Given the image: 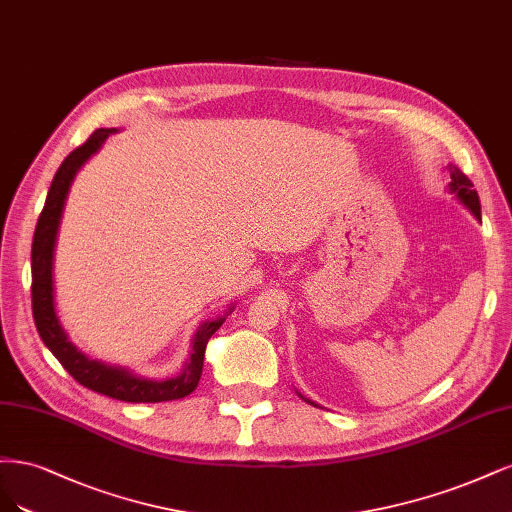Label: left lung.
<instances>
[{
	"label": "left lung",
	"instance_id": "obj_1",
	"mask_svg": "<svg viewBox=\"0 0 512 512\" xmlns=\"http://www.w3.org/2000/svg\"><path fill=\"white\" fill-rule=\"evenodd\" d=\"M449 187L459 197L461 204H464L474 214L476 219H481V200H478V193L472 189L474 185L470 183V178L461 170L453 168L451 170V185Z\"/></svg>",
	"mask_w": 512,
	"mask_h": 512
}]
</instances>
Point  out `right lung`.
I'll return each instance as SVG.
<instances>
[{
  "mask_svg": "<svg viewBox=\"0 0 512 512\" xmlns=\"http://www.w3.org/2000/svg\"><path fill=\"white\" fill-rule=\"evenodd\" d=\"M108 134H112V129H95L85 144L74 148V151L63 159L53 178L51 189H48L46 202L34 232V244H31V308H34V321L42 342L51 349V353L59 359V364L68 370L74 381L80 383L82 387L108 395L112 400L134 404L180 400L191 391H195L197 383H200L206 344L210 336L223 325V317L217 321H208L197 329L193 338V353L183 372L176 378H168V381H151V378L134 376L123 368L106 366L102 361L89 359L85 353H80L68 340V334L63 332L55 312L53 253L65 197H68L70 185L78 168L102 146Z\"/></svg>",
  "mask_w": 512,
  "mask_h": 512,
  "instance_id": "right-lung-1",
  "label": "right lung"
}]
</instances>
